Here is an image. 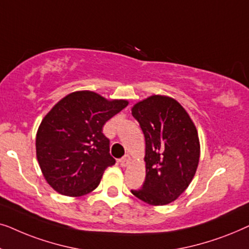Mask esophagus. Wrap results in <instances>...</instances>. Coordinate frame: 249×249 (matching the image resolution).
Instances as JSON below:
<instances>
[{"label":"esophagus","instance_id":"1","mask_svg":"<svg viewBox=\"0 0 249 249\" xmlns=\"http://www.w3.org/2000/svg\"><path fill=\"white\" fill-rule=\"evenodd\" d=\"M120 163H121V165L122 166H127L129 163H130V156L129 155H124V158H122L121 160H120Z\"/></svg>","mask_w":249,"mask_h":249}]
</instances>
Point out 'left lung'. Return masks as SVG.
I'll return each mask as SVG.
<instances>
[{"label":"left lung","mask_w":249,"mask_h":249,"mask_svg":"<svg viewBox=\"0 0 249 249\" xmlns=\"http://www.w3.org/2000/svg\"><path fill=\"white\" fill-rule=\"evenodd\" d=\"M145 136L146 178L131 193L151 205H165L187 189L199 161L195 124L176 100L153 95L131 110Z\"/></svg>","instance_id":"obj_1"}]
</instances>
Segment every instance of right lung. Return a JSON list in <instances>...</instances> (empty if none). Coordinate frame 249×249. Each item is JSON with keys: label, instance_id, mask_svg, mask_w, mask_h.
Segmentation results:
<instances>
[{"label": "right lung", "instance_id": "add662e5", "mask_svg": "<svg viewBox=\"0 0 249 249\" xmlns=\"http://www.w3.org/2000/svg\"><path fill=\"white\" fill-rule=\"evenodd\" d=\"M127 105L89 90L74 91L54 105L36 136L37 160L54 190L79 197L100 185L105 169L115 163L103 125Z\"/></svg>", "mask_w": 249, "mask_h": 249}]
</instances>
